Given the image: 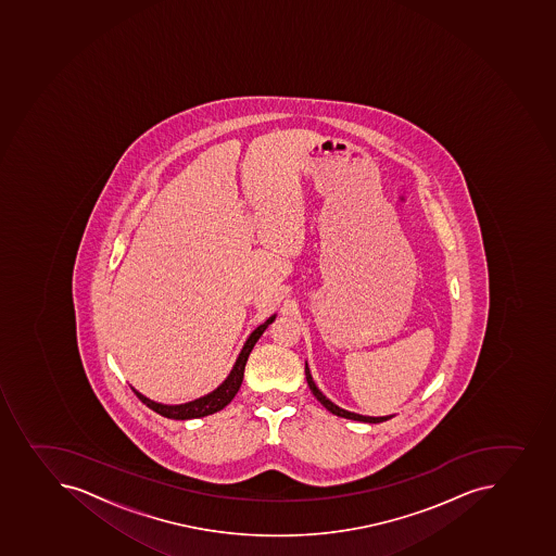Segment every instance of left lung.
I'll return each instance as SVG.
<instances>
[{"label": "left lung", "mask_w": 556, "mask_h": 556, "mask_svg": "<svg viewBox=\"0 0 556 556\" xmlns=\"http://www.w3.org/2000/svg\"><path fill=\"white\" fill-rule=\"evenodd\" d=\"M306 380L307 386L312 389L313 396L317 397L318 402L323 403L324 407L328 408L329 413L334 414V416H340V418L345 419H355V421H364V424H381V421H387V419H391L392 416H381V418H370V416H362V414L350 413V410H344V408H340L339 405H334L333 402H329L328 397L324 396L323 392L318 391V387L315 386V381H313L312 372L307 369L306 364Z\"/></svg>", "instance_id": "1"}]
</instances>
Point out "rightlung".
<instances>
[{"mask_svg": "<svg viewBox=\"0 0 556 556\" xmlns=\"http://www.w3.org/2000/svg\"><path fill=\"white\" fill-rule=\"evenodd\" d=\"M276 320V315H271L265 324H261L260 328L254 329L250 334L249 340L244 342L243 350L239 353L236 364H233L230 375L227 376V380L223 381L222 386L217 387L216 391H212L206 396L198 397L194 402L184 403V405H162V403L153 402L149 397L143 396L140 392H132L137 394L138 400L148 405L151 410L159 413L160 416L169 419H194L203 418L208 414L219 413L222 408L227 407L228 403L232 402L233 396L238 394L239 387L243 383L244 365L249 359L250 353L254 350L255 342L261 339V334L265 333V329Z\"/></svg>", "mask_w": 556, "mask_h": 556, "instance_id": "1", "label": "right lung"}]
</instances>
